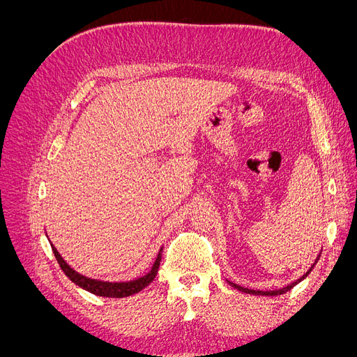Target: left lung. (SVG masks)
I'll return each instance as SVG.
<instances>
[{"instance_id": "1", "label": "left lung", "mask_w": 357, "mask_h": 357, "mask_svg": "<svg viewBox=\"0 0 357 357\" xmlns=\"http://www.w3.org/2000/svg\"><path fill=\"white\" fill-rule=\"evenodd\" d=\"M319 257H320V255L317 256V259L314 261V264L311 265V268L308 269V271L302 275V277H299L298 280H295V282H291L290 284H287V286H284V287H282V289H275V290H253V289H248V287H243V286H238V284H235V283H232V282H229V280H226V282H228L234 289H236V290H240V291H244V294H250V295H262V296H277V295H283V294H286L287 290H290L291 287L294 286H296L298 283H301L302 280H304L310 273H311V269L314 268V265L317 264V261H319Z\"/></svg>"}]
</instances>
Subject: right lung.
<instances>
[{"label":"right lung","mask_w":357,"mask_h":357,"mask_svg":"<svg viewBox=\"0 0 357 357\" xmlns=\"http://www.w3.org/2000/svg\"><path fill=\"white\" fill-rule=\"evenodd\" d=\"M50 245H52L53 255H55L61 269L63 273H66V275L71 280L74 284H77L79 287L91 291V294H93L96 296H104V298L131 296L134 294H138V291L143 290L144 287H147L150 283L153 282L156 274H158V269H159V265H160V257H162V247H160V250L156 256V261H155L152 269H150V271L146 275L139 277L137 280H131V282L112 283V282H102V280H95V278H89V277L79 274L77 271H75V269H73L66 261H63L62 256L56 250V247L53 245L52 243H50Z\"/></svg>","instance_id":"right-lung-1"}]
</instances>
